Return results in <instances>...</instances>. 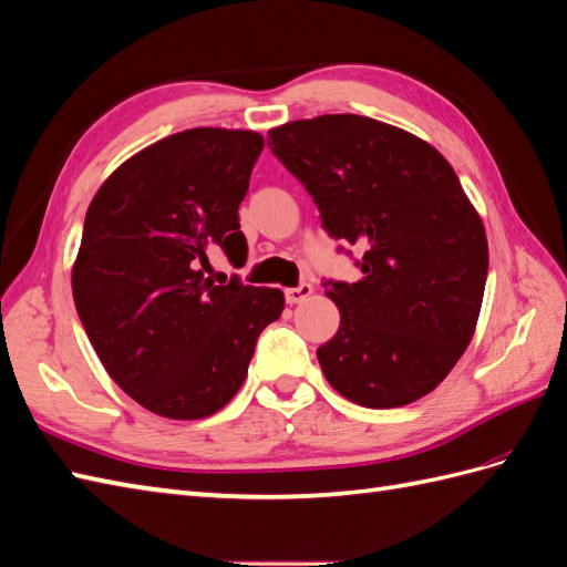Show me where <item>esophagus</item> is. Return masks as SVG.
<instances>
[{
	"label": "esophagus",
	"instance_id": "1",
	"mask_svg": "<svg viewBox=\"0 0 567 567\" xmlns=\"http://www.w3.org/2000/svg\"><path fill=\"white\" fill-rule=\"evenodd\" d=\"M312 296V286L310 284H300V286H296V288H288L286 291V300L291 302H302V300H308Z\"/></svg>",
	"mask_w": 567,
	"mask_h": 567
}]
</instances>
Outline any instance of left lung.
Instances as JSON below:
<instances>
[{"label":"left lung","instance_id":"left-lung-1","mask_svg":"<svg viewBox=\"0 0 567 567\" xmlns=\"http://www.w3.org/2000/svg\"><path fill=\"white\" fill-rule=\"evenodd\" d=\"M267 144L329 236L363 252L361 281H324L341 312L317 349L327 382L368 409L433 392L474 337L488 276L486 230L457 173L419 136L363 115L286 122Z\"/></svg>","mask_w":567,"mask_h":567}]
</instances>
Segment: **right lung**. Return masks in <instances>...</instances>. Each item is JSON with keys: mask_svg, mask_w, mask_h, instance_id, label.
<instances>
[{"mask_svg": "<svg viewBox=\"0 0 567 567\" xmlns=\"http://www.w3.org/2000/svg\"><path fill=\"white\" fill-rule=\"evenodd\" d=\"M261 134L197 127L124 161L86 212L72 269L79 320L107 375L151 413L206 419L243 388L279 288L218 285L199 267L220 247L245 265L238 206Z\"/></svg>", "mask_w": 567, "mask_h": 567, "instance_id": "obj_1", "label": "right lung"}]
</instances>
